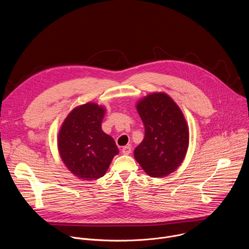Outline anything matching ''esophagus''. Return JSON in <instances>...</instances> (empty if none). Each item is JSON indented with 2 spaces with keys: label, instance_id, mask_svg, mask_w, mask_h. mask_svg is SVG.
I'll list each match as a JSON object with an SVG mask.
<instances>
[{
  "label": "esophagus",
  "instance_id": "34e87169",
  "mask_svg": "<svg viewBox=\"0 0 249 249\" xmlns=\"http://www.w3.org/2000/svg\"><path fill=\"white\" fill-rule=\"evenodd\" d=\"M131 152H132V150H131L130 146H125V147L122 148V154L123 155H130Z\"/></svg>",
  "mask_w": 249,
  "mask_h": 249
}]
</instances>
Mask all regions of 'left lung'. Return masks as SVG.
Here are the masks:
<instances>
[{
  "instance_id": "obj_1",
  "label": "left lung",
  "mask_w": 249,
  "mask_h": 249,
  "mask_svg": "<svg viewBox=\"0 0 249 249\" xmlns=\"http://www.w3.org/2000/svg\"><path fill=\"white\" fill-rule=\"evenodd\" d=\"M137 109L145 126V137L135 149L136 160L152 177H163L180 165L187 152L189 133L185 118L165 93H152Z\"/></svg>"
}]
</instances>
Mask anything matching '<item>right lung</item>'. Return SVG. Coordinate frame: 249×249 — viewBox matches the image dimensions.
<instances>
[{
    "label": "right lung",
    "instance_id": "obj_1",
    "mask_svg": "<svg viewBox=\"0 0 249 249\" xmlns=\"http://www.w3.org/2000/svg\"><path fill=\"white\" fill-rule=\"evenodd\" d=\"M104 108L87 103L71 112L58 138L59 153L68 169L84 180L102 177L118 148L114 140L101 130Z\"/></svg>",
    "mask_w": 249,
    "mask_h": 249
}]
</instances>
